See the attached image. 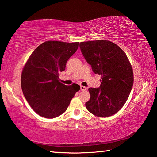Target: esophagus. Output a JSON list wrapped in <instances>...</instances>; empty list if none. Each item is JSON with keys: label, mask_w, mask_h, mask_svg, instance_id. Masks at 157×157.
<instances>
[{"label": "esophagus", "mask_w": 157, "mask_h": 157, "mask_svg": "<svg viewBox=\"0 0 157 157\" xmlns=\"http://www.w3.org/2000/svg\"><path fill=\"white\" fill-rule=\"evenodd\" d=\"M81 90H82V91H85V90H86V88L84 86H81Z\"/></svg>", "instance_id": "obj_1"}]
</instances>
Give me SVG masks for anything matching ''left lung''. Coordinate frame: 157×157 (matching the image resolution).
<instances>
[{
  "instance_id": "8db88e82",
  "label": "left lung",
  "mask_w": 157,
  "mask_h": 157,
  "mask_svg": "<svg viewBox=\"0 0 157 157\" xmlns=\"http://www.w3.org/2000/svg\"><path fill=\"white\" fill-rule=\"evenodd\" d=\"M80 48L93 72L101 76L99 88L89 89L86 109L97 117L112 116L124 106L133 86L130 62L126 53L110 41H84Z\"/></svg>"
}]
</instances>
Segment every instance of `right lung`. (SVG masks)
<instances>
[{
    "label": "right lung",
    "instance_id": "add662e5",
    "mask_svg": "<svg viewBox=\"0 0 157 157\" xmlns=\"http://www.w3.org/2000/svg\"><path fill=\"white\" fill-rule=\"evenodd\" d=\"M79 42L47 41L40 45L27 60L22 71L21 84L31 108L46 118L64 113L80 86H67L59 81L67 62L78 48Z\"/></svg>",
    "mask_w": 157,
    "mask_h": 157
}]
</instances>
